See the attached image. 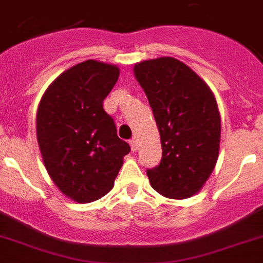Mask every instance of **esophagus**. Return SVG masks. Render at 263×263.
Returning <instances> with one entry per match:
<instances>
[{"label": "esophagus", "mask_w": 263, "mask_h": 263, "mask_svg": "<svg viewBox=\"0 0 263 263\" xmlns=\"http://www.w3.org/2000/svg\"><path fill=\"white\" fill-rule=\"evenodd\" d=\"M129 144H130V146H132V151L136 152V151H137V147H138V144H137V140H136V138H133V140H130V141H129Z\"/></svg>", "instance_id": "34e87169"}]
</instances>
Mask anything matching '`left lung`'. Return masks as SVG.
Instances as JSON below:
<instances>
[{
	"instance_id": "1",
	"label": "left lung",
	"mask_w": 263,
	"mask_h": 263,
	"mask_svg": "<svg viewBox=\"0 0 263 263\" xmlns=\"http://www.w3.org/2000/svg\"><path fill=\"white\" fill-rule=\"evenodd\" d=\"M134 75L153 110L162 157L146 169L162 196L186 199L200 191L214 171L220 142L218 103L204 80L173 58L145 60Z\"/></svg>"
}]
</instances>
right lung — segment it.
Instances as JSON below:
<instances>
[{"mask_svg":"<svg viewBox=\"0 0 263 263\" xmlns=\"http://www.w3.org/2000/svg\"><path fill=\"white\" fill-rule=\"evenodd\" d=\"M118 77V67L86 60L64 71L39 105L36 127L45 168L59 190L78 203L108 194L130 152L103 108Z\"/></svg>","mask_w":263,"mask_h":263,"instance_id":"right-lung-1","label":"right lung"}]
</instances>
